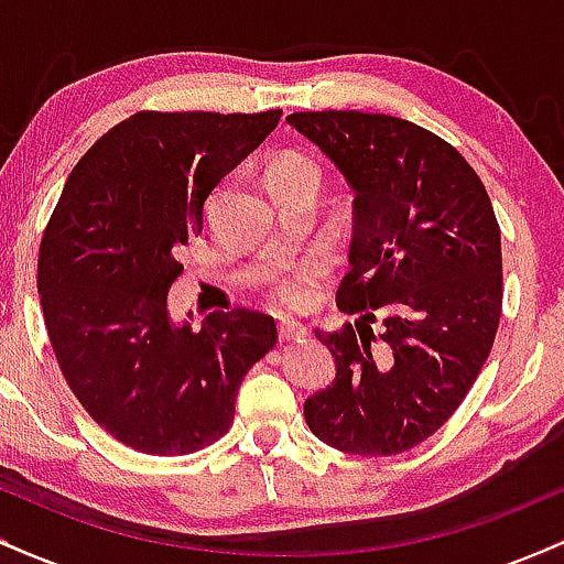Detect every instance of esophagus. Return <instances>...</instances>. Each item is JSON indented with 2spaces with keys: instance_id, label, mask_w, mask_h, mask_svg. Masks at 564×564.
Masks as SVG:
<instances>
[{
  "instance_id": "esophagus-1",
  "label": "esophagus",
  "mask_w": 564,
  "mask_h": 564,
  "mask_svg": "<svg viewBox=\"0 0 564 564\" xmlns=\"http://www.w3.org/2000/svg\"><path fill=\"white\" fill-rule=\"evenodd\" d=\"M278 336H281L283 341L289 339H302V336H307V326H302V323H294V321H278Z\"/></svg>"
}]
</instances>
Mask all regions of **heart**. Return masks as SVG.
Segmentation results:
<instances>
[{"label":"heart","mask_w":564,"mask_h":564,"mask_svg":"<svg viewBox=\"0 0 564 564\" xmlns=\"http://www.w3.org/2000/svg\"><path fill=\"white\" fill-rule=\"evenodd\" d=\"M283 172H310V174H318L313 164L307 159L300 156H289L283 161H278L270 174H283ZM315 283H318V270L304 264V268H294L289 273H283L275 281V300L283 307H304L315 294Z\"/></svg>","instance_id":"obj_1"}]
</instances>
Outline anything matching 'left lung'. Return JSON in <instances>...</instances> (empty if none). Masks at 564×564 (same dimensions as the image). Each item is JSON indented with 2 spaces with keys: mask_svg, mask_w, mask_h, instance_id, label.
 I'll use <instances>...</instances> for the list:
<instances>
[{
  "mask_svg": "<svg viewBox=\"0 0 564 564\" xmlns=\"http://www.w3.org/2000/svg\"><path fill=\"white\" fill-rule=\"evenodd\" d=\"M352 191L349 273L336 291L355 328L315 332L336 379L304 400L313 435L355 456H392L453 416L501 318V230L467 159L384 113H291ZM382 321V334L362 332Z\"/></svg>",
  "mask_w": 564,
  "mask_h": 564,
  "instance_id": "left-lung-1",
  "label": "left lung"
}]
</instances>
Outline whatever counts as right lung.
<instances>
[{
  "label": "right lung",
  "mask_w": 564,
  "mask_h": 564,
  "mask_svg": "<svg viewBox=\"0 0 564 564\" xmlns=\"http://www.w3.org/2000/svg\"><path fill=\"white\" fill-rule=\"evenodd\" d=\"M281 111H142L108 129L63 187L36 283L50 345L84 411L140 453L185 456L230 430L238 387L275 347V321L170 315L180 246L206 225L215 187Z\"/></svg>",
  "instance_id": "obj_1"
}]
</instances>
